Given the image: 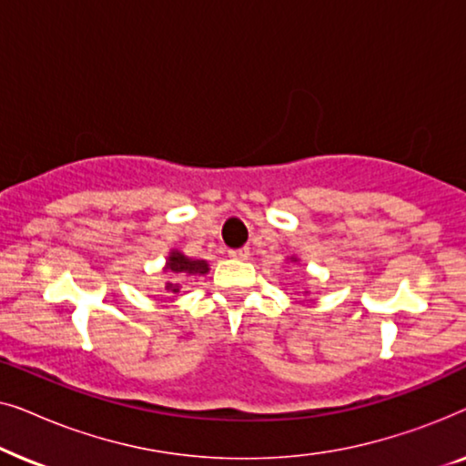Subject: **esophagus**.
I'll return each instance as SVG.
<instances>
[{
    "label": "esophagus",
    "mask_w": 466,
    "mask_h": 466,
    "mask_svg": "<svg viewBox=\"0 0 466 466\" xmlns=\"http://www.w3.org/2000/svg\"><path fill=\"white\" fill-rule=\"evenodd\" d=\"M228 257L235 260H246L248 257H250V250H248V248H238V250L228 252Z\"/></svg>",
    "instance_id": "1"
}]
</instances>
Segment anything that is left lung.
Returning <instances> with one entry per match:
<instances>
[{
  "mask_svg": "<svg viewBox=\"0 0 466 466\" xmlns=\"http://www.w3.org/2000/svg\"><path fill=\"white\" fill-rule=\"evenodd\" d=\"M290 260H295V263H297V258H295V257H292V258H290Z\"/></svg>",
  "mask_w": 466,
  "mask_h": 466,
  "instance_id": "obj_1",
  "label": "left lung"
}]
</instances>
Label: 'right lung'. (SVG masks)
<instances>
[{
  "instance_id": "obj_1",
  "label": "right lung",
  "mask_w": 466,
  "mask_h": 466,
  "mask_svg": "<svg viewBox=\"0 0 466 466\" xmlns=\"http://www.w3.org/2000/svg\"><path fill=\"white\" fill-rule=\"evenodd\" d=\"M165 271L176 273V276H206L209 271V265L208 260H195L184 257L180 250H171L167 263H165ZM165 290H167L169 295H176V292H180V284L167 282L165 284Z\"/></svg>"
}]
</instances>
